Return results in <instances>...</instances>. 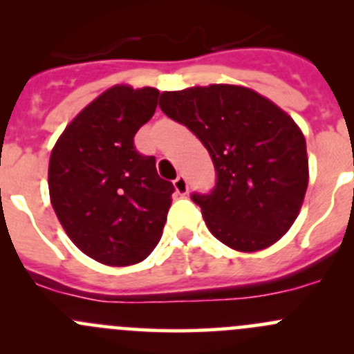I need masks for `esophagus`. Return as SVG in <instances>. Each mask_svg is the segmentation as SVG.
<instances>
[{"label":"esophagus","mask_w":354,"mask_h":354,"mask_svg":"<svg viewBox=\"0 0 354 354\" xmlns=\"http://www.w3.org/2000/svg\"><path fill=\"white\" fill-rule=\"evenodd\" d=\"M173 183H174V190H176V194H180V195L188 194V181L183 174H180V176H178Z\"/></svg>","instance_id":"obj_1"}]
</instances>
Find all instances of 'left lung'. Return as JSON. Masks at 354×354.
<instances>
[{
    "mask_svg": "<svg viewBox=\"0 0 354 354\" xmlns=\"http://www.w3.org/2000/svg\"><path fill=\"white\" fill-rule=\"evenodd\" d=\"M159 108L209 151L216 187L192 200L217 240L257 252L288 233L308 187L306 142L289 114L252 88L226 84L162 92Z\"/></svg>",
    "mask_w": 354,
    "mask_h": 354,
    "instance_id": "obj_1",
    "label": "left lung"
}]
</instances>
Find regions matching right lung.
I'll list each match as a JSON object with an SVG mask.
<instances>
[{
	"label": "right lung",
	"mask_w": 354,
	"mask_h": 354,
	"mask_svg": "<svg viewBox=\"0 0 354 354\" xmlns=\"http://www.w3.org/2000/svg\"><path fill=\"white\" fill-rule=\"evenodd\" d=\"M157 99V88L114 85L77 114L51 152L53 209L70 240L106 266L142 262L162 236L174 187L133 144Z\"/></svg>",
	"instance_id": "1"
}]
</instances>
